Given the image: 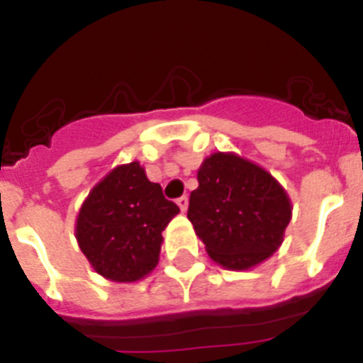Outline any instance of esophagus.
I'll use <instances>...</instances> for the list:
<instances>
[{
    "instance_id": "1",
    "label": "esophagus",
    "mask_w": 363,
    "mask_h": 363,
    "mask_svg": "<svg viewBox=\"0 0 363 363\" xmlns=\"http://www.w3.org/2000/svg\"><path fill=\"white\" fill-rule=\"evenodd\" d=\"M176 203H178L179 211H182V213H185V211H187V207H189V198L187 196L178 198V200H176Z\"/></svg>"
}]
</instances>
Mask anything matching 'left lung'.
<instances>
[{"mask_svg":"<svg viewBox=\"0 0 363 363\" xmlns=\"http://www.w3.org/2000/svg\"><path fill=\"white\" fill-rule=\"evenodd\" d=\"M293 216L285 189L264 167L214 152L198 169L187 218L221 267L247 271L278 251Z\"/></svg>","mask_w":363,"mask_h":363,"instance_id":"left-lung-1","label":"left lung"}]
</instances>
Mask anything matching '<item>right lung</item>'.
<instances>
[{
	"label": "right lung",
	"instance_id": "add662e5",
	"mask_svg": "<svg viewBox=\"0 0 363 363\" xmlns=\"http://www.w3.org/2000/svg\"><path fill=\"white\" fill-rule=\"evenodd\" d=\"M178 213L140 162L125 163L89 192L76 218V240L98 274L133 284L158 265L162 233Z\"/></svg>",
	"mask_w": 363,
	"mask_h": 363
}]
</instances>
